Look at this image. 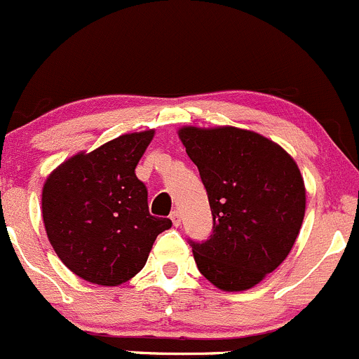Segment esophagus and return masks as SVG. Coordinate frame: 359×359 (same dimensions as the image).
Returning <instances> with one entry per match:
<instances>
[{
	"instance_id": "34e87169",
	"label": "esophagus",
	"mask_w": 359,
	"mask_h": 359,
	"mask_svg": "<svg viewBox=\"0 0 359 359\" xmlns=\"http://www.w3.org/2000/svg\"><path fill=\"white\" fill-rule=\"evenodd\" d=\"M171 221H172V224H175V226H180V224H181L180 210H172V212H171Z\"/></svg>"
}]
</instances>
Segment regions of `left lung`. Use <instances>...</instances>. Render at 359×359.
Masks as SVG:
<instances>
[{
    "label": "left lung",
    "instance_id": "obj_1",
    "mask_svg": "<svg viewBox=\"0 0 359 359\" xmlns=\"http://www.w3.org/2000/svg\"><path fill=\"white\" fill-rule=\"evenodd\" d=\"M180 140L201 172L212 231L188 240L202 275L217 289L247 290L289 256L301 230L306 190L282 147L236 128H183Z\"/></svg>",
    "mask_w": 359,
    "mask_h": 359
}]
</instances>
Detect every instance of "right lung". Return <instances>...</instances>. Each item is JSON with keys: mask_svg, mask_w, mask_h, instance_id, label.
<instances>
[{"mask_svg": "<svg viewBox=\"0 0 359 359\" xmlns=\"http://www.w3.org/2000/svg\"><path fill=\"white\" fill-rule=\"evenodd\" d=\"M154 131L131 133L55 169L43 188L46 235L62 262L97 285H121L145 266L171 219L149 212L135 169Z\"/></svg>", "mask_w": 359, "mask_h": 359, "instance_id": "obj_1", "label": "right lung"}]
</instances>
